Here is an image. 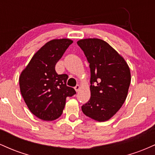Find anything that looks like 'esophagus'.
<instances>
[{"instance_id":"esophagus-1","label":"esophagus","mask_w":155,"mask_h":155,"mask_svg":"<svg viewBox=\"0 0 155 155\" xmlns=\"http://www.w3.org/2000/svg\"><path fill=\"white\" fill-rule=\"evenodd\" d=\"M80 88H81V87H80V85H79V84H77L75 87H74V89H75V90H76V92H79V90H80Z\"/></svg>"}]
</instances>
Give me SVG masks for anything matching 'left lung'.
Wrapping results in <instances>:
<instances>
[{
    "label": "left lung",
    "mask_w": 155,
    "mask_h": 155,
    "mask_svg": "<svg viewBox=\"0 0 155 155\" xmlns=\"http://www.w3.org/2000/svg\"><path fill=\"white\" fill-rule=\"evenodd\" d=\"M90 68L91 97L81 106L86 116L105 122L117 113L126 100L130 71L124 58L107 42L99 38L77 41Z\"/></svg>",
    "instance_id": "1"
}]
</instances>
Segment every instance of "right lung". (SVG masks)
Returning <instances> with one entry per match:
<instances>
[{"mask_svg":"<svg viewBox=\"0 0 155 155\" xmlns=\"http://www.w3.org/2000/svg\"><path fill=\"white\" fill-rule=\"evenodd\" d=\"M73 43L68 38L54 39L41 48L21 73L19 87L23 99L35 116L52 121L61 116L67 97L76 94L68 87L67 74H57L55 65Z\"/></svg>","mask_w":155,"mask_h":155,"instance_id":"obj_1","label":"right lung"}]
</instances>
